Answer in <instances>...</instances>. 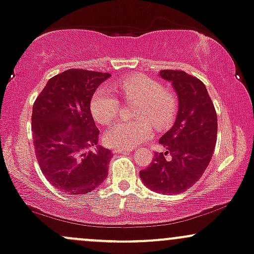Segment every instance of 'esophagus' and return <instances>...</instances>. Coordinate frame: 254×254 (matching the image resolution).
Listing matches in <instances>:
<instances>
[{"mask_svg":"<svg viewBox=\"0 0 254 254\" xmlns=\"http://www.w3.org/2000/svg\"><path fill=\"white\" fill-rule=\"evenodd\" d=\"M132 150V148H114L113 153H130Z\"/></svg>","mask_w":254,"mask_h":254,"instance_id":"esophagus-1","label":"esophagus"}]
</instances>
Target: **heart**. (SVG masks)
Masks as SVG:
<instances>
[{
    "label": "heart",
    "instance_id": "heart-1",
    "mask_svg": "<svg viewBox=\"0 0 254 254\" xmlns=\"http://www.w3.org/2000/svg\"><path fill=\"white\" fill-rule=\"evenodd\" d=\"M118 90L127 101H137L136 121H119L107 129L104 141L113 148H131L153 133V127L161 130L168 127L178 108L176 94L161 86L158 80L133 74L119 82ZM119 100L106 88H99L90 100V112L101 124L113 121L119 111Z\"/></svg>",
    "mask_w": 254,
    "mask_h": 254
}]
</instances>
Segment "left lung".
I'll use <instances>...</instances> for the list:
<instances>
[{"label": "left lung", "instance_id": "1", "mask_svg": "<svg viewBox=\"0 0 254 254\" xmlns=\"http://www.w3.org/2000/svg\"><path fill=\"white\" fill-rule=\"evenodd\" d=\"M159 76L172 83L178 111L175 124L159 140L165 152L155 153L140 177L150 190L180 194L195 185L210 164L217 140V113L205 84L196 77L181 69H163Z\"/></svg>", "mask_w": 254, "mask_h": 254}]
</instances>
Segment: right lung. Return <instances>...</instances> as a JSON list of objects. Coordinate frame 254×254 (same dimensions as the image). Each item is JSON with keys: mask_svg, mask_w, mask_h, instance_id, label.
Segmentation results:
<instances>
[{"mask_svg": "<svg viewBox=\"0 0 254 254\" xmlns=\"http://www.w3.org/2000/svg\"><path fill=\"white\" fill-rule=\"evenodd\" d=\"M110 73L72 68L50 78L32 107V135L40 168L68 195L88 194L108 175L112 153L99 144L90 100Z\"/></svg>", "mask_w": 254, "mask_h": 254, "instance_id": "1", "label": "right lung"}]
</instances>
